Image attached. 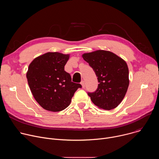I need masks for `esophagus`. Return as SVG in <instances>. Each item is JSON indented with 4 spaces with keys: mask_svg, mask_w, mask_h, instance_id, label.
Returning <instances> with one entry per match:
<instances>
[{
    "mask_svg": "<svg viewBox=\"0 0 159 159\" xmlns=\"http://www.w3.org/2000/svg\"><path fill=\"white\" fill-rule=\"evenodd\" d=\"M81 85H82V88H85V82L84 81V80H82V82H81Z\"/></svg>",
    "mask_w": 159,
    "mask_h": 159,
    "instance_id": "1",
    "label": "esophagus"
}]
</instances>
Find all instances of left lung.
<instances>
[{
    "instance_id": "8db88e82",
    "label": "left lung",
    "mask_w": 159,
    "mask_h": 159,
    "mask_svg": "<svg viewBox=\"0 0 159 159\" xmlns=\"http://www.w3.org/2000/svg\"><path fill=\"white\" fill-rule=\"evenodd\" d=\"M82 57L93 68L99 83L94 93H88L92 102L100 109L116 108L123 101L128 88L127 63L114 53L106 50L85 53Z\"/></svg>"
}]
</instances>
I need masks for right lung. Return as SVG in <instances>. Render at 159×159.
<instances>
[{
  "mask_svg": "<svg viewBox=\"0 0 159 159\" xmlns=\"http://www.w3.org/2000/svg\"><path fill=\"white\" fill-rule=\"evenodd\" d=\"M69 54L48 52L35 58L30 64L26 77L37 102L44 109L61 111L69 106L80 84L72 82L64 66Z\"/></svg>",
  "mask_w": 159,
  "mask_h": 159,
  "instance_id": "add662e5",
  "label": "right lung"
}]
</instances>
